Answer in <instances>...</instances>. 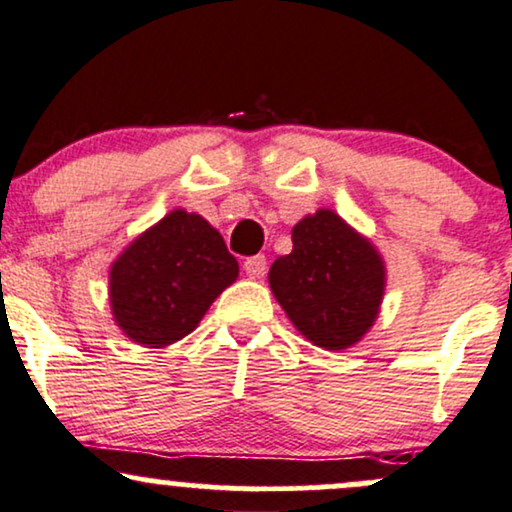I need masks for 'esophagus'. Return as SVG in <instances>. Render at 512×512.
I'll return each mask as SVG.
<instances>
[{"instance_id":"esophagus-1","label":"esophagus","mask_w":512,"mask_h":512,"mask_svg":"<svg viewBox=\"0 0 512 512\" xmlns=\"http://www.w3.org/2000/svg\"><path fill=\"white\" fill-rule=\"evenodd\" d=\"M243 269L250 279H260V276H264V272H267V257L264 255L248 257V260L243 262Z\"/></svg>"}]
</instances>
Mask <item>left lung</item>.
<instances>
[{"mask_svg": "<svg viewBox=\"0 0 512 512\" xmlns=\"http://www.w3.org/2000/svg\"><path fill=\"white\" fill-rule=\"evenodd\" d=\"M293 250L274 260L269 288L307 341L346 350L377 322L386 264L374 243L334 209H317L293 226Z\"/></svg>", "mask_w": 512, "mask_h": 512, "instance_id": "1", "label": "left lung"}]
</instances>
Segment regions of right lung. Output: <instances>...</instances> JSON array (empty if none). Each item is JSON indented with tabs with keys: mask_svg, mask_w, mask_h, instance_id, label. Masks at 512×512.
Returning <instances> with one entry per match:
<instances>
[{
	"mask_svg": "<svg viewBox=\"0 0 512 512\" xmlns=\"http://www.w3.org/2000/svg\"><path fill=\"white\" fill-rule=\"evenodd\" d=\"M236 279L238 262L221 233L200 214L171 209L112 262L109 307L133 343L166 348L195 331Z\"/></svg>",
	"mask_w": 512,
	"mask_h": 512,
	"instance_id": "right-lung-1",
	"label": "right lung"
}]
</instances>
